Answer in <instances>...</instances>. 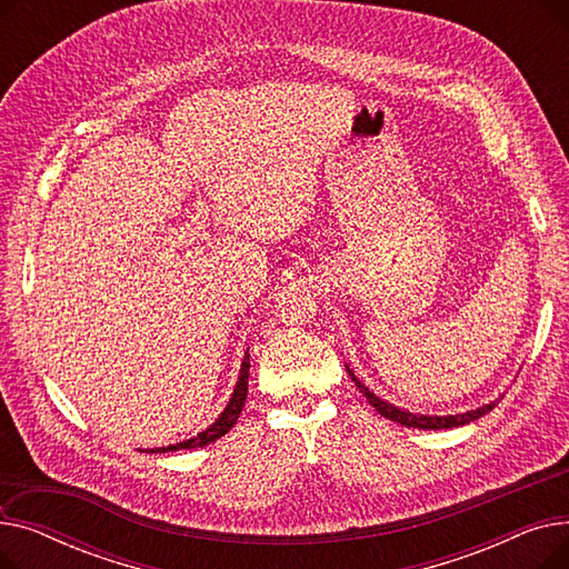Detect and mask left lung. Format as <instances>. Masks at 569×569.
I'll return each mask as SVG.
<instances>
[{"label": "left lung", "instance_id": "1", "mask_svg": "<svg viewBox=\"0 0 569 569\" xmlns=\"http://www.w3.org/2000/svg\"><path fill=\"white\" fill-rule=\"evenodd\" d=\"M346 371H348V376L352 378V382L357 385V390H360L365 397H367V401L382 415V417H387V420H392V422H397V425H403V427H410V429H433V431H438V429H455V427H463V425H470V422H475V420H480L482 415H487V412H491L498 403H500V399H496V401H489V403H485V406H480V408H475V410H466V412H457V415H420V412H410V410H406V408H399V406H395V403H390V401H385V399H380V397H376L369 387L355 376V371L346 365Z\"/></svg>", "mask_w": 569, "mask_h": 569}]
</instances>
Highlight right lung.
I'll return each instance as SVG.
<instances>
[{
  "label": "right lung",
  "instance_id": "add662e5",
  "mask_svg": "<svg viewBox=\"0 0 569 569\" xmlns=\"http://www.w3.org/2000/svg\"><path fill=\"white\" fill-rule=\"evenodd\" d=\"M247 392H249V350L244 352L242 369H239L232 397H230L228 406L223 408V412L217 417L212 425H209L204 431H200L198 436H193L189 440L174 442V445H168V447H154V450H142V452H149V455L159 452L161 455V452H174V450H191V447H202V445L219 440L221 436H226L237 425V417H239V412H242L244 401H247Z\"/></svg>",
  "mask_w": 569,
  "mask_h": 569
}]
</instances>
